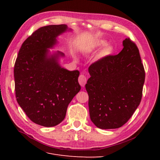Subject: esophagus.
<instances>
[{
    "label": "esophagus",
    "instance_id": "obj_1",
    "mask_svg": "<svg viewBox=\"0 0 160 160\" xmlns=\"http://www.w3.org/2000/svg\"><path fill=\"white\" fill-rule=\"evenodd\" d=\"M78 81H79V83L81 85V86L83 87H83L85 86V85L87 83V79H86V77H85V76L84 75H81L79 77Z\"/></svg>",
    "mask_w": 160,
    "mask_h": 160
}]
</instances>
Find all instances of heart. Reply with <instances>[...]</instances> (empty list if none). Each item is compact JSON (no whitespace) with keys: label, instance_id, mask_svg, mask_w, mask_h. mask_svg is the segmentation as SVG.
Returning a JSON list of instances; mask_svg holds the SVG:
<instances>
[{"label":"heart","instance_id":"obj_1","mask_svg":"<svg viewBox=\"0 0 160 160\" xmlns=\"http://www.w3.org/2000/svg\"><path fill=\"white\" fill-rule=\"evenodd\" d=\"M106 45V41L104 40H99L94 45V47H101L104 45ZM114 52V47L113 46H112L111 45H105V47L103 48L100 52L99 54V57L101 58H103V57H106L108 56L111 55V54H113V52Z\"/></svg>","mask_w":160,"mask_h":160}]
</instances>
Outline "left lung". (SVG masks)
I'll use <instances>...</instances> for the list:
<instances>
[{
	"instance_id": "1",
	"label": "left lung",
	"mask_w": 160,
	"mask_h": 160,
	"mask_svg": "<svg viewBox=\"0 0 160 160\" xmlns=\"http://www.w3.org/2000/svg\"><path fill=\"white\" fill-rule=\"evenodd\" d=\"M119 54L101 58L89 67L85 88L90 118L100 129L122 127L141 102L145 71L138 48L129 38Z\"/></svg>"
}]
</instances>
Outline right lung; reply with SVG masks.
<instances>
[{
	"label": "right lung",
	"instance_id": "add662e5",
	"mask_svg": "<svg viewBox=\"0 0 160 160\" xmlns=\"http://www.w3.org/2000/svg\"><path fill=\"white\" fill-rule=\"evenodd\" d=\"M67 30L66 25L39 28L24 41L14 64L17 102L32 122L44 127L55 126L65 119L69 103L81 89L79 71L62 68L59 58L63 53L51 55L47 49Z\"/></svg>",
	"mask_w": 160,
	"mask_h": 160
}]
</instances>
